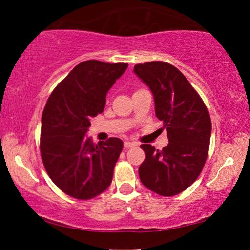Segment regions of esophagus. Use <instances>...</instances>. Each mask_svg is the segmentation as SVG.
<instances>
[{"mask_svg":"<svg viewBox=\"0 0 250 250\" xmlns=\"http://www.w3.org/2000/svg\"><path fill=\"white\" fill-rule=\"evenodd\" d=\"M124 146H125V149H129V147L137 146H138V143H135V142H130V141H125Z\"/></svg>","mask_w":250,"mask_h":250,"instance_id":"34e87169","label":"esophagus"}]
</instances>
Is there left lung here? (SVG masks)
<instances>
[{"mask_svg": "<svg viewBox=\"0 0 250 250\" xmlns=\"http://www.w3.org/2000/svg\"><path fill=\"white\" fill-rule=\"evenodd\" d=\"M133 71L153 94L155 115L168 138L161 151L140 146L146 153L139 167L140 180L159 195H176L189 188L204 167L211 132L208 110L185 76L168 62L138 64Z\"/></svg>", "mask_w": 250, "mask_h": 250, "instance_id": "left-lung-1", "label": "left lung"}]
</instances>
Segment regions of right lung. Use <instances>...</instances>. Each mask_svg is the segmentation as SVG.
I'll use <instances>...</instances> for the list:
<instances>
[{
  "label": "right lung",
  "mask_w": 250,
  "mask_h": 250,
  "mask_svg": "<svg viewBox=\"0 0 250 250\" xmlns=\"http://www.w3.org/2000/svg\"><path fill=\"white\" fill-rule=\"evenodd\" d=\"M128 64L86 61L50 94L42 116L41 155L57 188L77 200H90L109 188L124 147L119 138L96 145L86 132L104 111L105 96Z\"/></svg>",
  "instance_id": "right-lung-1"
}]
</instances>
